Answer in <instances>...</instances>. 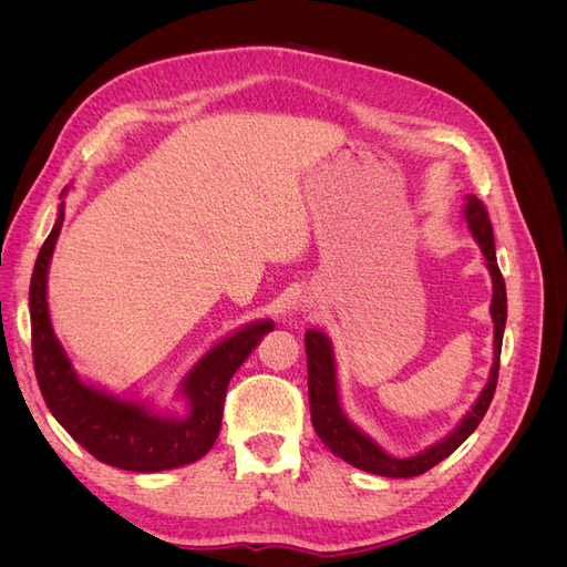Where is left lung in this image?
Returning <instances> with one entry per match:
<instances>
[{
    "mask_svg": "<svg viewBox=\"0 0 567 567\" xmlns=\"http://www.w3.org/2000/svg\"><path fill=\"white\" fill-rule=\"evenodd\" d=\"M466 219L468 227L475 236V241L483 250L487 269L492 274V321H494V364L489 371V381L480 392L477 402L468 411L463 421L454 431L435 442L433 447L423 450L421 454L411 458H398L383 452L379 444L367 437L359 427H354L348 416L342 414L338 402V379H336V357L331 340L323 333L310 329L305 333V352H307V390H310V411H312V425L321 442L329 447L336 456L348 461L350 466L367 471L383 477H414L425 471H431L442 458H447L454 450H458L468 435L475 431L487 414L489 402L496 390V379H499V357H502V340H504V326H506V284L496 265L494 252V234L487 208L477 196H466Z\"/></svg>",
    "mask_w": 567,
    "mask_h": 567,
    "instance_id": "left-lung-1",
    "label": "left lung"
}]
</instances>
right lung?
<instances>
[{"mask_svg": "<svg viewBox=\"0 0 567 567\" xmlns=\"http://www.w3.org/2000/svg\"><path fill=\"white\" fill-rule=\"evenodd\" d=\"M61 225L63 203L30 279L32 362L49 411L68 435L109 466L158 473L198 461L210 452L219 435L231 375L274 329V323L255 321L198 359L182 381V394L188 402L186 419L153 414L142 404L82 383L51 329L47 307V271Z\"/></svg>", "mask_w": 567, "mask_h": 567, "instance_id": "add662e5", "label": "right lung"}]
</instances>
